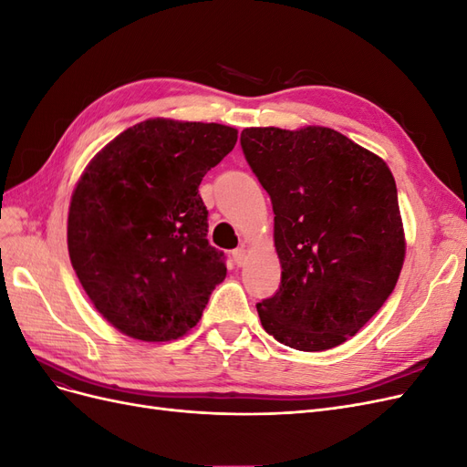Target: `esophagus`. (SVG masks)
<instances>
[{
	"mask_svg": "<svg viewBox=\"0 0 467 467\" xmlns=\"http://www.w3.org/2000/svg\"><path fill=\"white\" fill-rule=\"evenodd\" d=\"M232 259H234V263H235L237 266H244L245 261H247V249H245L244 245L237 247L235 251H232Z\"/></svg>",
	"mask_w": 467,
	"mask_h": 467,
	"instance_id": "1",
	"label": "esophagus"
}]
</instances>
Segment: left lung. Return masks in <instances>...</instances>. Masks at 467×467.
I'll return each mask as SVG.
<instances>
[{"mask_svg": "<svg viewBox=\"0 0 467 467\" xmlns=\"http://www.w3.org/2000/svg\"><path fill=\"white\" fill-rule=\"evenodd\" d=\"M242 148L271 196L280 288L263 327L296 350L343 345L389 298L405 261L388 163L327 126L245 129Z\"/></svg>", "mask_w": 467, "mask_h": 467, "instance_id": "obj_1", "label": "left lung"}]
</instances>
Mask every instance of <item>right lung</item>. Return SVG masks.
Segmentation results:
<instances>
[{"instance_id": "obj_1", "label": "right lung", "mask_w": 467, "mask_h": 467, "mask_svg": "<svg viewBox=\"0 0 467 467\" xmlns=\"http://www.w3.org/2000/svg\"><path fill=\"white\" fill-rule=\"evenodd\" d=\"M237 142L216 122L148 119L86 167L67 212V251L91 304L112 327L163 343L199 323L225 278L208 244L202 177Z\"/></svg>"}]
</instances>
